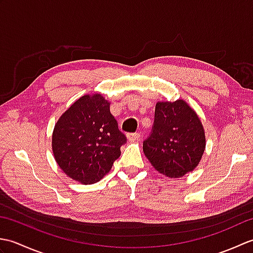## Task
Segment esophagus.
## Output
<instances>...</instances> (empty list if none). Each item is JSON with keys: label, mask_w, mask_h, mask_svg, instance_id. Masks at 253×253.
<instances>
[{"label": "esophagus", "mask_w": 253, "mask_h": 253, "mask_svg": "<svg viewBox=\"0 0 253 253\" xmlns=\"http://www.w3.org/2000/svg\"><path fill=\"white\" fill-rule=\"evenodd\" d=\"M139 138H140V133L139 132H132V133H128L127 135V139L129 141H136Z\"/></svg>", "instance_id": "obj_1"}]
</instances>
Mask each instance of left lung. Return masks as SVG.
<instances>
[{
	"instance_id": "8db88e82",
	"label": "left lung",
	"mask_w": 253,
	"mask_h": 253,
	"mask_svg": "<svg viewBox=\"0 0 253 253\" xmlns=\"http://www.w3.org/2000/svg\"><path fill=\"white\" fill-rule=\"evenodd\" d=\"M206 137L200 118L185 101L158 102L143 152L159 173L182 177L200 162Z\"/></svg>"
}]
</instances>
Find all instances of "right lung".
I'll return each mask as SVG.
<instances>
[{
  "mask_svg": "<svg viewBox=\"0 0 253 253\" xmlns=\"http://www.w3.org/2000/svg\"><path fill=\"white\" fill-rule=\"evenodd\" d=\"M126 141L109 102L93 94L82 96L61 116L53 131L52 148L64 173L90 185L109 173Z\"/></svg>",
  "mask_w": 253,
  "mask_h": 253,
  "instance_id": "add662e5",
  "label": "right lung"
}]
</instances>
